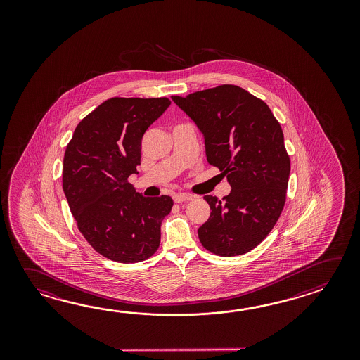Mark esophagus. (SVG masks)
<instances>
[{
  "label": "esophagus",
  "instance_id": "obj_1",
  "mask_svg": "<svg viewBox=\"0 0 360 360\" xmlns=\"http://www.w3.org/2000/svg\"><path fill=\"white\" fill-rule=\"evenodd\" d=\"M191 195L189 194H175L174 195V200H175V203H181V202H188V200H191Z\"/></svg>",
  "mask_w": 360,
  "mask_h": 360
}]
</instances>
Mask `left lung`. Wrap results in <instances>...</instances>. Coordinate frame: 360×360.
Segmentation results:
<instances>
[{"label":"left lung","mask_w":360,"mask_h":360,"mask_svg":"<svg viewBox=\"0 0 360 360\" xmlns=\"http://www.w3.org/2000/svg\"><path fill=\"white\" fill-rule=\"evenodd\" d=\"M172 100L205 136L207 161L221 171L229 195H205L211 214L198 229L210 252L245 255L268 237L283 211L291 171L281 123L265 101L236 84Z\"/></svg>","instance_id":"1"}]
</instances>
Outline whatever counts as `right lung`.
I'll return each mask as SVG.
<instances>
[{
  "label": "right lung",
  "mask_w": 360,
  "mask_h": 360,
  "mask_svg": "<svg viewBox=\"0 0 360 360\" xmlns=\"http://www.w3.org/2000/svg\"><path fill=\"white\" fill-rule=\"evenodd\" d=\"M167 98H112L77 124L63 162V191L78 230L109 260L132 264L153 256L169 195L146 198L129 183L141 139L169 108Z\"/></svg>",
  "instance_id": "obj_1"
}]
</instances>
